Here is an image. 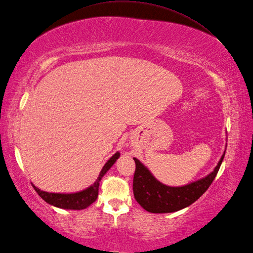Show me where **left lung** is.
Listing matches in <instances>:
<instances>
[{"mask_svg": "<svg viewBox=\"0 0 253 253\" xmlns=\"http://www.w3.org/2000/svg\"><path fill=\"white\" fill-rule=\"evenodd\" d=\"M224 155L225 151L221 156L217 166L207 176L180 187H171L159 181L146 165L138 159L133 158L136 164L133 179L135 200L145 211L152 213L175 212L190 206L211 186L217 176Z\"/></svg>", "mask_w": 253, "mask_h": 253, "instance_id": "8db88e82", "label": "left lung"}]
</instances>
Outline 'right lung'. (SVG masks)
<instances>
[{
    "mask_svg": "<svg viewBox=\"0 0 253 253\" xmlns=\"http://www.w3.org/2000/svg\"><path fill=\"white\" fill-rule=\"evenodd\" d=\"M120 157V152L117 151L115 155L109 158L108 161L103 166L100 174H98L97 179L94 181L93 184L90 187L85 188L78 192L73 193H54V192H47V191H42L40 188L35 187L32 183L34 190L38 192L41 198L44 200L49 205H52L54 207L62 208V209H71V211H80V209H84L89 207L92 203H94L97 199L98 195V187H100V181L104 177L108 169L116 163L117 160Z\"/></svg>",
    "mask_w": 253,
    "mask_h": 253,
    "instance_id": "right-lung-1",
    "label": "right lung"
}]
</instances>
